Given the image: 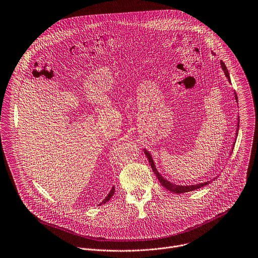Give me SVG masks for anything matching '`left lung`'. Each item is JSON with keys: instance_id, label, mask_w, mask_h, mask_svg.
Listing matches in <instances>:
<instances>
[{"instance_id": "8db88e82", "label": "left lung", "mask_w": 258, "mask_h": 258, "mask_svg": "<svg viewBox=\"0 0 258 258\" xmlns=\"http://www.w3.org/2000/svg\"><path fill=\"white\" fill-rule=\"evenodd\" d=\"M220 63H221V67H222V69H223V70H224V72H225L226 77H227V78H228V80L230 81V77H229V73H228V70H227V68H226V65H225L222 61H221ZM235 98L237 99L236 93H235ZM238 127H239V123H238ZM237 132H238V130H237ZM237 134H238V133H236V135H237ZM145 154H146V156L148 157V159H149V161H150V164H151V167H152V169H153L154 173L156 174L157 178L159 179L160 183H161V184H162V185H163L167 190H169V191H171V192H173V193H176V194L187 193V192L197 190V189H199V188H201V187H204V186H206V185L210 184V182H206V183H203V184H198V185H193V186H178V185H174V184H172V183L168 182L166 179H164V178L160 175V173L157 171V169H156V167H155V164H154V161H153V159H152L151 154H150L148 151H146V150H145Z\"/></svg>"}]
</instances>
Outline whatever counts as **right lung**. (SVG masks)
Here are the masks:
<instances>
[{
    "label": "right lung",
    "instance_id": "right-lung-1",
    "mask_svg": "<svg viewBox=\"0 0 258 258\" xmlns=\"http://www.w3.org/2000/svg\"><path fill=\"white\" fill-rule=\"evenodd\" d=\"M114 190H115V189H114V187H112V189L110 190V192H109V194L107 195V197H106V198L103 200V202H102L103 204H104V203H106L107 201H109V199H110V198L112 197V195L114 194Z\"/></svg>",
    "mask_w": 258,
    "mask_h": 258
}]
</instances>
